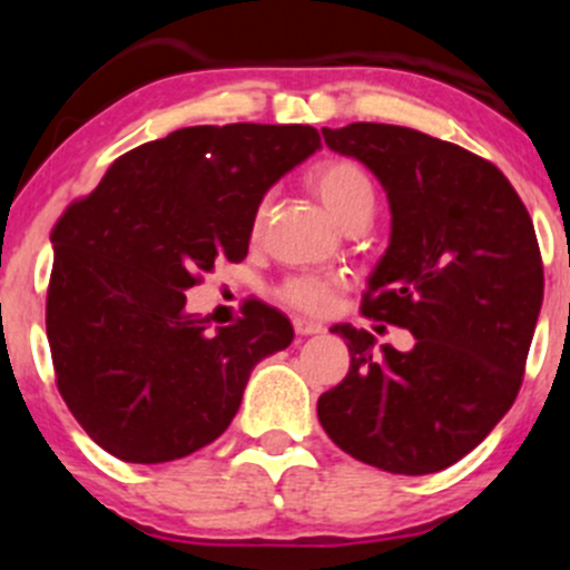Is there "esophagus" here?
<instances>
[{"label":"esophagus","instance_id":"1","mask_svg":"<svg viewBox=\"0 0 570 570\" xmlns=\"http://www.w3.org/2000/svg\"><path fill=\"white\" fill-rule=\"evenodd\" d=\"M322 331H325V327H322L320 322L306 320V317H297L295 320V333H297V336H314V333H322Z\"/></svg>","mask_w":570,"mask_h":570}]
</instances>
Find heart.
Here are the masks:
<instances>
[{"label":"heart","mask_w":570,"mask_h":570,"mask_svg":"<svg viewBox=\"0 0 570 570\" xmlns=\"http://www.w3.org/2000/svg\"><path fill=\"white\" fill-rule=\"evenodd\" d=\"M308 184L338 226L355 209L375 204L370 176L353 159H325V163L314 165V170L308 174ZM284 297L297 308L322 312L327 306V297H331V286L320 278H295L284 286Z\"/></svg>","instance_id":"1"}]
</instances>
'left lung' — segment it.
Masks as SVG:
<instances>
[{
	"instance_id": "left-lung-1",
	"label": "left lung",
	"mask_w": 570,
	"mask_h": 570,
	"mask_svg": "<svg viewBox=\"0 0 570 570\" xmlns=\"http://www.w3.org/2000/svg\"><path fill=\"white\" fill-rule=\"evenodd\" d=\"M322 137L386 193L392 232L364 314L411 331L413 347L375 350L364 327L333 325L350 372L320 396V424L355 461L433 474L469 455L521 389L543 303L530 212L497 165L455 142L389 124Z\"/></svg>"
}]
</instances>
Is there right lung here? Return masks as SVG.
Listing matches in <instances>:
<instances>
[{
    "label": "right lung",
    "mask_w": 570,
    "mask_h": 570,
    "mask_svg": "<svg viewBox=\"0 0 570 570\" xmlns=\"http://www.w3.org/2000/svg\"><path fill=\"white\" fill-rule=\"evenodd\" d=\"M322 142L303 124L187 126L115 159L51 232L46 336L85 433L126 463H168L226 433L253 366L292 322L253 306L209 331L184 292L248 256L267 189Z\"/></svg>",
    "instance_id": "obj_1"
}]
</instances>
